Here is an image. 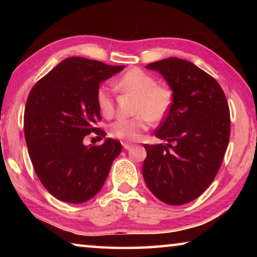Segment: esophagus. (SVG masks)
Segmentation results:
<instances>
[{"mask_svg":"<svg viewBox=\"0 0 257 257\" xmlns=\"http://www.w3.org/2000/svg\"><path fill=\"white\" fill-rule=\"evenodd\" d=\"M122 146H123L124 150H130L133 147V145L132 144H128V143H123Z\"/></svg>","mask_w":257,"mask_h":257,"instance_id":"34e87169","label":"esophagus"}]
</instances>
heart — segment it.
I'll return each instance as SVG.
<instances>
[{"instance_id":"b5f03b06","label":"heart","mask_w":257,"mask_h":257,"mask_svg":"<svg viewBox=\"0 0 257 257\" xmlns=\"http://www.w3.org/2000/svg\"><path fill=\"white\" fill-rule=\"evenodd\" d=\"M113 86L116 90L136 96L134 105V114L136 115L132 119H118L108 125V134L113 138L123 142H136L149 129L151 121L159 122L170 111L171 90L156 85L155 78L141 69H130L113 81ZM96 104L103 116H112L114 112V97L107 85L98 87Z\"/></svg>"}]
</instances>
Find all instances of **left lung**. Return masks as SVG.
Returning <instances> with one entry per match:
<instances>
[{"label":"left lung","instance_id":"8db88e82","mask_svg":"<svg viewBox=\"0 0 257 257\" xmlns=\"http://www.w3.org/2000/svg\"><path fill=\"white\" fill-rule=\"evenodd\" d=\"M146 69L167 81L172 105L155 132L168 144L144 145L143 177L160 201L182 205L212 184L222 163L230 136L227 98L214 78L189 61L168 58Z\"/></svg>","mask_w":257,"mask_h":257}]
</instances>
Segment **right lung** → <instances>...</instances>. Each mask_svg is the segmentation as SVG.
Listing matches in <instances>:
<instances>
[{
	"label": "right lung",
	"instance_id": "add662e5",
	"mask_svg": "<svg viewBox=\"0 0 257 257\" xmlns=\"http://www.w3.org/2000/svg\"><path fill=\"white\" fill-rule=\"evenodd\" d=\"M123 68L73 56L30 90L24 118L29 158L43 186L60 201L80 204L93 198L120 154L115 139L86 146L84 138L92 132L105 137L102 129L94 128L101 120L96 92L101 82Z\"/></svg>",
	"mask_w": 257,
	"mask_h": 257
}]
</instances>
